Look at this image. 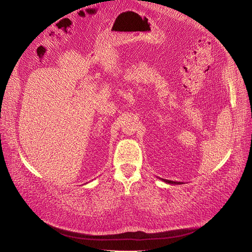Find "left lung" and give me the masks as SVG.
Returning <instances> with one entry per match:
<instances>
[{
    "label": "left lung",
    "instance_id": "obj_1",
    "mask_svg": "<svg viewBox=\"0 0 252 252\" xmlns=\"http://www.w3.org/2000/svg\"><path fill=\"white\" fill-rule=\"evenodd\" d=\"M163 180L165 183H168V184H182L181 182H176V181H172V180H164V179H162Z\"/></svg>",
    "mask_w": 252,
    "mask_h": 252
}]
</instances>
